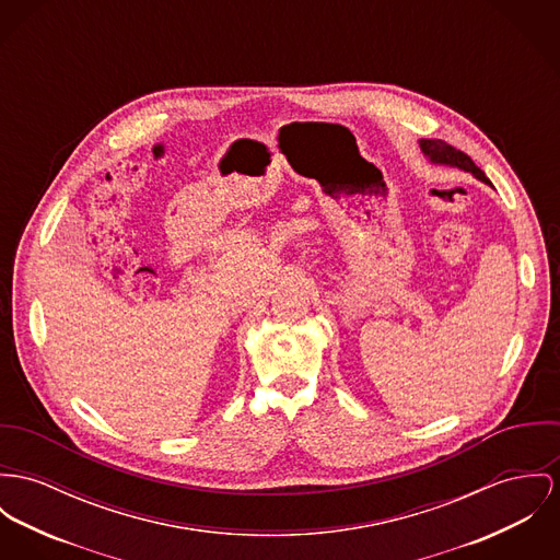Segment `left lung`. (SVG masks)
I'll use <instances>...</instances> for the list:
<instances>
[{"label":"left lung","instance_id":"left-lung-1","mask_svg":"<svg viewBox=\"0 0 560 560\" xmlns=\"http://www.w3.org/2000/svg\"><path fill=\"white\" fill-rule=\"evenodd\" d=\"M420 149H422L424 158H427L431 164L450 166V168H458V171L471 173L477 180H481V183H486V185H492V183L488 180V176L475 166L474 160H471L467 153L454 149L452 144H447V142H443V140L422 138V140H420Z\"/></svg>","mask_w":560,"mask_h":560}]
</instances>
